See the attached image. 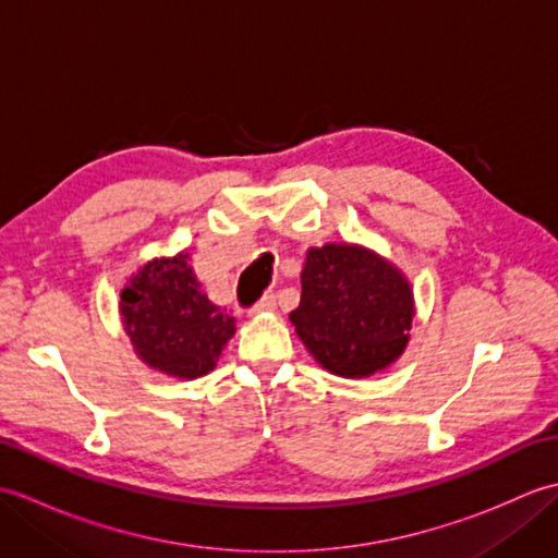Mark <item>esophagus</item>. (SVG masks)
<instances>
[{
    "label": "esophagus",
    "mask_w": 558,
    "mask_h": 558,
    "mask_svg": "<svg viewBox=\"0 0 558 558\" xmlns=\"http://www.w3.org/2000/svg\"><path fill=\"white\" fill-rule=\"evenodd\" d=\"M276 306H278V302H276V294H264V298H260V300L252 306V312H254V314L276 312Z\"/></svg>",
    "instance_id": "1"
}]
</instances>
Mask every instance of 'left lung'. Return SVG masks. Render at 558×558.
I'll return each mask as SVG.
<instances>
[{"mask_svg": "<svg viewBox=\"0 0 558 558\" xmlns=\"http://www.w3.org/2000/svg\"><path fill=\"white\" fill-rule=\"evenodd\" d=\"M304 345L338 376H369L393 362L412 326L408 280L350 244L310 248L302 302L290 314Z\"/></svg>", "mask_w": 558, "mask_h": 558, "instance_id": "left-lung-1", "label": "left lung"}]
</instances>
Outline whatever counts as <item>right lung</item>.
<instances>
[{"label": "right lung", "instance_id": "add662e5", "mask_svg": "<svg viewBox=\"0 0 558 558\" xmlns=\"http://www.w3.org/2000/svg\"><path fill=\"white\" fill-rule=\"evenodd\" d=\"M120 310L141 360L180 378L208 374L236 324L208 300L186 254L141 268L124 288Z\"/></svg>", "mask_w": 558, "mask_h": 558}]
</instances>
